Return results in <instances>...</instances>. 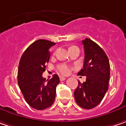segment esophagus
Here are the masks:
<instances>
[{
  "label": "esophagus",
  "instance_id": "obj_1",
  "mask_svg": "<svg viewBox=\"0 0 126 126\" xmlns=\"http://www.w3.org/2000/svg\"><path fill=\"white\" fill-rule=\"evenodd\" d=\"M65 79H66V78H65L63 76H60V80L61 81H63V80H65Z\"/></svg>",
  "mask_w": 126,
  "mask_h": 126
}]
</instances>
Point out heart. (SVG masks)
I'll use <instances>...</instances> for the list:
<instances>
[{"label": "heart", "instance_id": "b5f03b06", "mask_svg": "<svg viewBox=\"0 0 126 126\" xmlns=\"http://www.w3.org/2000/svg\"><path fill=\"white\" fill-rule=\"evenodd\" d=\"M76 47H71L70 48H75ZM57 70L63 75H68L70 72V68L65 64H60L57 66Z\"/></svg>", "mask_w": 126, "mask_h": 126}]
</instances>
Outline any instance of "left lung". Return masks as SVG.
<instances>
[{"label": "left lung", "mask_w": 126, "mask_h": 126, "mask_svg": "<svg viewBox=\"0 0 126 126\" xmlns=\"http://www.w3.org/2000/svg\"><path fill=\"white\" fill-rule=\"evenodd\" d=\"M85 49L83 68L78 73L86 76L74 92L75 99L79 107L91 109L103 99L109 88L110 65L104 51L94 41L86 38L82 41Z\"/></svg>", "instance_id": "obj_1"}]
</instances>
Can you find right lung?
Masks as SVG:
<instances>
[{"label": "right lung", "instance_id": "obj_1", "mask_svg": "<svg viewBox=\"0 0 126 126\" xmlns=\"http://www.w3.org/2000/svg\"><path fill=\"white\" fill-rule=\"evenodd\" d=\"M56 44L39 39L32 43L20 58L17 74L19 89L27 104L36 110L50 107L55 100L56 86L60 82L58 75L49 80L42 77L49 61V48Z\"/></svg>", "mask_w": 126, "mask_h": 126}]
</instances>
